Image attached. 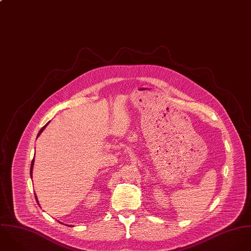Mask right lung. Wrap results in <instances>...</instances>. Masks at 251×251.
I'll use <instances>...</instances> for the list:
<instances>
[{"instance_id":"obj_1","label":"right lung","mask_w":251,"mask_h":251,"mask_svg":"<svg viewBox=\"0 0 251 251\" xmlns=\"http://www.w3.org/2000/svg\"><path fill=\"white\" fill-rule=\"evenodd\" d=\"M48 124H49V123H48ZM48 124H46V125H45V126H44V127H43V128H42L41 130H40V132H39V134H38V137H39V136L41 135V133H42V132H43V131L45 130V128L47 127V125H48ZM33 166H34V159L32 160V164H31V169H30V174H31V177H32V173H33ZM35 197H36V200H37V201H38V198H37L36 194H35ZM38 203H39V201H38Z\"/></svg>"}]
</instances>
